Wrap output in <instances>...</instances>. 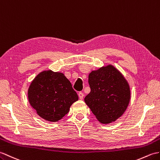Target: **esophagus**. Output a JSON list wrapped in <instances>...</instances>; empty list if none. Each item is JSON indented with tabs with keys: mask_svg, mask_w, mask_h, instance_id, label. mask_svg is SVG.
<instances>
[{
	"mask_svg": "<svg viewBox=\"0 0 160 160\" xmlns=\"http://www.w3.org/2000/svg\"><path fill=\"white\" fill-rule=\"evenodd\" d=\"M84 93L83 92H80L79 93H78V96H79V98L80 99H83V98H84Z\"/></svg>",
	"mask_w": 160,
	"mask_h": 160,
	"instance_id": "obj_1",
	"label": "esophagus"
}]
</instances>
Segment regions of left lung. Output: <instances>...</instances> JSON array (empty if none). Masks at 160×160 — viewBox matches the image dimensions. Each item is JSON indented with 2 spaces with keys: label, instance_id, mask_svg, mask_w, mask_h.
<instances>
[{
  "label": "left lung",
  "instance_id": "obj_1",
  "mask_svg": "<svg viewBox=\"0 0 160 160\" xmlns=\"http://www.w3.org/2000/svg\"><path fill=\"white\" fill-rule=\"evenodd\" d=\"M91 92L84 102L102 123L107 124L121 117L131 98L128 81L114 66L92 71L88 75Z\"/></svg>",
  "mask_w": 160,
  "mask_h": 160
}]
</instances>
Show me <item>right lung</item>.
<instances>
[{"mask_svg": "<svg viewBox=\"0 0 160 160\" xmlns=\"http://www.w3.org/2000/svg\"><path fill=\"white\" fill-rule=\"evenodd\" d=\"M28 98L40 117L57 122L69 112L78 96L64 74L47 70L39 73L31 82Z\"/></svg>", "mask_w": 160, "mask_h": 160, "instance_id": "right-lung-1", "label": "right lung"}]
</instances>
